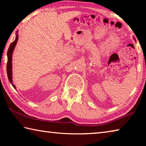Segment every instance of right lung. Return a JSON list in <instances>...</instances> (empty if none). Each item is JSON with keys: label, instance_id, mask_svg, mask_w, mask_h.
I'll use <instances>...</instances> for the list:
<instances>
[{"label": "right lung", "instance_id": "obj_1", "mask_svg": "<svg viewBox=\"0 0 146 146\" xmlns=\"http://www.w3.org/2000/svg\"><path fill=\"white\" fill-rule=\"evenodd\" d=\"M19 39V35L18 31L16 33V37L15 40L13 42H12L10 46L9 47V49L8 50V53H7V56H8V62H7V74H8V77L9 79V81L13 86V87L16 90L15 86L13 84V80H12V55H13V52L14 51V49L15 48V46L17 44V41Z\"/></svg>", "mask_w": 146, "mask_h": 146}]
</instances>
